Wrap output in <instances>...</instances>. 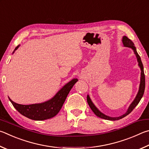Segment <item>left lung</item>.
<instances>
[{
  "mask_svg": "<svg viewBox=\"0 0 149 149\" xmlns=\"http://www.w3.org/2000/svg\"><path fill=\"white\" fill-rule=\"evenodd\" d=\"M122 42H123V44L124 46L126 47H129V48H131L135 52V54L136 55V57L137 58V61L138 63H139V65L141 68V83H140V86H139V92H138L137 95L136 96V97L134 100V101H133L132 103L130 105V107L128 109V110L127 111V112L123 115L119 117H115V118H113V117H109L108 116H106L105 114L101 113V112L98 110V109L95 107V106L93 105V103L92 102L90 98L89 97V95H87V101L88 105H89L90 107L92 109V111L93 112L96 116H97L98 117H100L101 118L103 119H105V120H117L121 119L122 118H124L126 116H127V114H129L131 112L134 110V108L136 107L138 103H139L140 100H141V98L143 97V94H144V92H145V73H144V70H143V65L142 63L141 60V57L139 56V54H137V52L136 51V48L134 46V44L133 43V42L130 40V38H128L126 36H123V38H122Z\"/></svg>",
  "mask_w": 149,
  "mask_h": 149,
  "instance_id": "obj_1",
  "label": "left lung"
}]
</instances>
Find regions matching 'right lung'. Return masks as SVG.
<instances>
[{
  "mask_svg": "<svg viewBox=\"0 0 149 149\" xmlns=\"http://www.w3.org/2000/svg\"><path fill=\"white\" fill-rule=\"evenodd\" d=\"M18 48L16 47L15 50ZM14 50V51H15ZM78 79H72L65 85L57 94L46 102L33 105H20L14 102L9 98L13 106L22 115L35 120H44L51 118L56 115L61 109L67 95Z\"/></svg>",
  "mask_w": 149,
  "mask_h": 149,
  "instance_id": "right-lung-1",
  "label": "right lung"
}]
</instances>
